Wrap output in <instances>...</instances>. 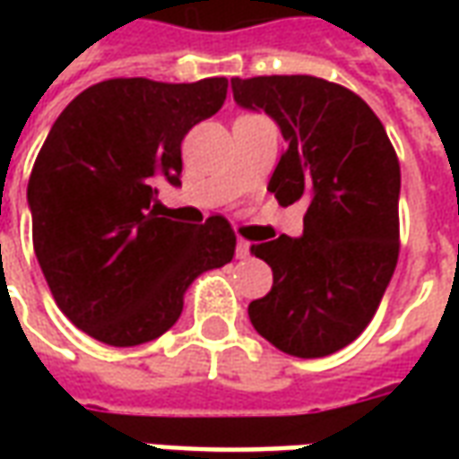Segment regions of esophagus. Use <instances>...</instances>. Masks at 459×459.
<instances>
[{
	"label": "esophagus",
	"instance_id": "1",
	"mask_svg": "<svg viewBox=\"0 0 459 459\" xmlns=\"http://www.w3.org/2000/svg\"><path fill=\"white\" fill-rule=\"evenodd\" d=\"M250 255V243L246 238H238V243H236V258L246 260Z\"/></svg>",
	"mask_w": 459,
	"mask_h": 459
}]
</instances>
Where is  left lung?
<instances>
[{"instance_id": "8db88e82", "label": "left lung", "mask_w": 459, "mask_h": 459, "mask_svg": "<svg viewBox=\"0 0 459 459\" xmlns=\"http://www.w3.org/2000/svg\"><path fill=\"white\" fill-rule=\"evenodd\" d=\"M230 85L236 103L265 110L288 142L268 191L282 206L309 201L302 238L250 246L273 268V290L250 302L248 317L285 354H334L368 327L398 263L394 144L354 91L325 78L255 75Z\"/></svg>"}]
</instances>
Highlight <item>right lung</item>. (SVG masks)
Segmentation results:
<instances>
[{
  "instance_id": "add662e5",
  "label": "right lung",
  "mask_w": 459,
  "mask_h": 459,
  "mask_svg": "<svg viewBox=\"0 0 459 459\" xmlns=\"http://www.w3.org/2000/svg\"><path fill=\"white\" fill-rule=\"evenodd\" d=\"M226 78H110L58 115L29 177L31 238L56 305L108 346L161 337L184 295L236 253L223 216L189 226L154 211V181L179 184L181 140L221 110Z\"/></svg>"
}]
</instances>
